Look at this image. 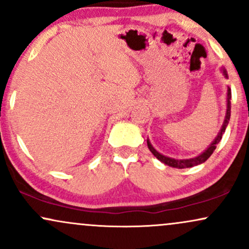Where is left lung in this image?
I'll return each mask as SVG.
<instances>
[{
    "label": "left lung",
    "mask_w": 249,
    "mask_h": 249,
    "mask_svg": "<svg viewBox=\"0 0 249 249\" xmlns=\"http://www.w3.org/2000/svg\"><path fill=\"white\" fill-rule=\"evenodd\" d=\"M222 73H224V76L226 78H228L227 76V71H226L225 68H222L221 69ZM232 98V93H231V89L227 88V110H226V116H225V121H224V124H222L221 128H220L218 136L215 137V139L212 142V144L208 146L206 150L204 151L202 153H200L198 157H194V158H191V159H174V158H170V157H166L164 156V154L159 153L158 151L154 148L152 145H151L150 141L147 139V147L148 150L152 152V154L154 157H156L158 160H160L161 162H164L165 165H167V166H171V167H176V168H187V167H193V166H196V165H200L202 164V162H205L207 160L208 158H210L211 156H212V153L214 152V150L216 148V145L219 144V142L221 141L222 138V134L225 133V130L226 127H227L228 125V122H230V118H231V102L230 99Z\"/></svg>",
    "instance_id": "1"
}]
</instances>
